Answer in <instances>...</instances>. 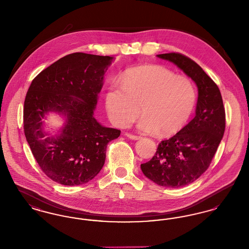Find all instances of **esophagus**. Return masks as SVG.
<instances>
[{
  "instance_id": "esophagus-1",
  "label": "esophagus",
  "mask_w": 249,
  "mask_h": 249,
  "mask_svg": "<svg viewBox=\"0 0 249 249\" xmlns=\"http://www.w3.org/2000/svg\"><path fill=\"white\" fill-rule=\"evenodd\" d=\"M125 135L130 139V140H139L141 137L140 136H137V135H133V134H130V133H125Z\"/></svg>"
}]
</instances>
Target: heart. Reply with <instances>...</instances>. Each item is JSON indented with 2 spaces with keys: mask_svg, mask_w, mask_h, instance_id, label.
Returning <instances> with one entry per match:
<instances>
[{
  "mask_svg": "<svg viewBox=\"0 0 249 249\" xmlns=\"http://www.w3.org/2000/svg\"><path fill=\"white\" fill-rule=\"evenodd\" d=\"M197 101L196 89L186 76L160 65H143L125 71L121 85H111L106 107L111 121L125 128L142 117L137 128L142 132L170 136L189 121Z\"/></svg>",
  "mask_w": 249,
  "mask_h": 249,
  "instance_id": "b5f03b06",
  "label": "heart"
}]
</instances>
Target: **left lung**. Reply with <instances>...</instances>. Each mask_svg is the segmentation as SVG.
Instances as JSON below:
<instances>
[{
  "mask_svg": "<svg viewBox=\"0 0 249 249\" xmlns=\"http://www.w3.org/2000/svg\"><path fill=\"white\" fill-rule=\"evenodd\" d=\"M176 64L198 88L196 115L172 138L160 142L154 157L141 164L145 178L165 188H182L207 170L225 131V109L216 84L195 61L179 54L157 55Z\"/></svg>",
  "mask_w": 249,
  "mask_h": 249,
  "instance_id": "8db88e82",
  "label": "left lung"
}]
</instances>
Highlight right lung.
Here are the masks:
<instances>
[{
	"label": "right lung",
	"instance_id": "obj_1",
	"mask_svg": "<svg viewBox=\"0 0 249 249\" xmlns=\"http://www.w3.org/2000/svg\"><path fill=\"white\" fill-rule=\"evenodd\" d=\"M114 58L86 53L67 55L41 71L24 102V132L42 171L54 182L78 186L90 181L106 161L107 143L120 130L94 118L104 75ZM49 112L65 119L55 136L43 128Z\"/></svg>",
	"mask_w": 249,
	"mask_h": 249
}]
</instances>
